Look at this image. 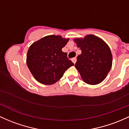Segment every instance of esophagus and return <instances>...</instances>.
I'll list each match as a JSON object with an SVG mask.
<instances>
[{
	"label": "esophagus",
	"mask_w": 129,
	"mask_h": 129,
	"mask_svg": "<svg viewBox=\"0 0 129 129\" xmlns=\"http://www.w3.org/2000/svg\"><path fill=\"white\" fill-rule=\"evenodd\" d=\"M72 61L73 62V63L75 64V63H76V61H77V58H73L72 59Z\"/></svg>",
	"instance_id": "obj_1"
}]
</instances>
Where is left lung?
I'll list each match as a JSON object with an SVG mask.
<instances>
[{
  "label": "left lung",
  "instance_id": "1",
  "mask_svg": "<svg viewBox=\"0 0 129 129\" xmlns=\"http://www.w3.org/2000/svg\"><path fill=\"white\" fill-rule=\"evenodd\" d=\"M82 53L75 64L81 77L89 85H97L106 78L112 66V54L108 46L100 38L88 35L74 40Z\"/></svg>",
  "mask_w": 129,
  "mask_h": 129
}]
</instances>
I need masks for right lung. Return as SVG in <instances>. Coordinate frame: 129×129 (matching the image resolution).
<instances>
[{
  "mask_svg": "<svg viewBox=\"0 0 129 129\" xmlns=\"http://www.w3.org/2000/svg\"><path fill=\"white\" fill-rule=\"evenodd\" d=\"M69 38L59 35H49L35 42L27 55V64L35 79L44 85H52L58 81L65 71L74 65L63 52Z\"/></svg>",
  "mask_w": 129,
  "mask_h": 129,
  "instance_id": "obj_1",
  "label": "right lung"
}]
</instances>
